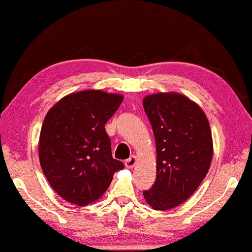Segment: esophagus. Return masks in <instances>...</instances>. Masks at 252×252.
I'll return each instance as SVG.
<instances>
[{"mask_svg": "<svg viewBox=\"0 0 252 252\" xmlns=\"http://www.w3.org/2000/svg\"><path fill=\"white\" fill-rule=\"evenodd\" d=\"M136 162H137V158L135 156H131L129 158H127V160L125 161L126 168L131 169L135 164H136Z\"/></svg>", "mask_w": 252, "mask_h": 252, "instance_id": "obj_1", "label": "esophagus"}]
</instances>
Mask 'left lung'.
<instances>
[{"mask_svg":"<svg viewBox=\"0 0 252 252\" xmlns=\"http://www.w3.org/2000/svg\"><path fill=\"white\" fill-rule=\"evenodd\" d=\"M143 107L157 145V179L144 198L156 211L187 200L202 184L213 158L210 123L198 104L177 92L146 95Z\"/></svg>","mask_w":252,"mask_h":252,"instance_id":"obj_1","label":"left lung"}]
</instances>
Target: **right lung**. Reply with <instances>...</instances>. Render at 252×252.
Returning a JSON list of instances; mask_svg holds the SVG:
<instances>
[{
    "instance_id": "right-lung-1",
    "label": "right lung",
    "mask_w": 252,
    "mask_h": 252,
    "mask_svg": "<svg viewBox=\"0 0 252 252\" xmlns=\"http://www.w3.org/2000/svg\"><path fill=\"white\" fill-rule=\"evenodd\" d=\"M124 95L101 90L73 92L48 110L39 137V161L48 183L62 198L86 206L107 190L124 169L111 156L104 125Z\"/></svg>"
}]
</instances>
